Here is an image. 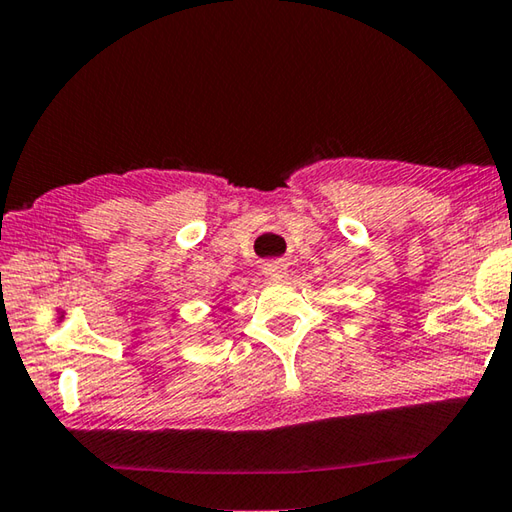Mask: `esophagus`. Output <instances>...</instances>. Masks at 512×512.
I'll return each mask as SVG.
<instances>
[{
  "mask_svg": "<svg viewBox=\"0 0 512 512\" xmlns=\"http://www.w3.org/2000/svg\"><path fill=\"white\" fill-rule=\"evenodd\" d=\"M286 273V266L282 262H266L264 264V275L268 280H280V277Z\"/></svg>",
  "mask_w": 512,
  "mask_h": 512,
  "instance_id": "1",
  "label": "esophagus"
}]
</instances>
